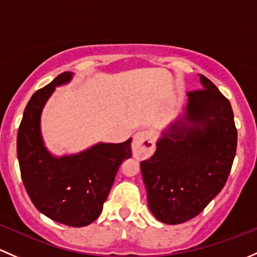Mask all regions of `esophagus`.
Wrapping results in <instances>:
<instances>
[{
    "mask_svg": "<svg viewBox=\"0 0 257 257\" xmlns=\"http://www.w3.org/2000/svg\"><path fill=\"white\" fill-rule=\"evenodd\" d=\"M155 150V135L152 131L144 130L135 134L134 141H132V153L134 157L148 158Z\"/></svg>",
    "mask_w": 257,
    "mask_h": 257,
    "instance_id": "esophagus-1",
    "label": "esophagus"
}]
</instances>
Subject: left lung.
I'll return each mask as SVG.
<instances>
[{"mask_svg": "<svg viewBox=\"0 0 257 257\" xmlns=\"http://www.w3.org/2000/svg\"><path fill=\"white\" fill-rule=\"evenodd\" d=\"M202 89L187 92L183 118L141 162L148 208L165 224H182L204 210L225 186L237 131L229 100L199 74Z\"/></svg>", "mask_w": 257, "mask_h": 257, "instance_id": "1", "label": "left lung"}]
</instances>
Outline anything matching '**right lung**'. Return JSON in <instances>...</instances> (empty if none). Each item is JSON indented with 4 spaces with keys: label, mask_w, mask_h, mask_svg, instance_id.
I'll use <instances>...</instances> for the list:
<instances>
[{
    "label": "right lung",
    "mask_w": 257,
    "mask_h": 257,
    "mask_svg": "<svg viewBox=\"0 0 257 257\" xmlns=\"http://www.w3.org/2000/svg\"><path fill=\"white\" fill-rule=\"evenodd\" d=\"M73 73L59 74L37 90L26 106L17 135V156L23 184L34 207L68 226H86L102 211L117 169L132 156L131 141L97 144L73 156L54 157L44 147L41 113L55 86L70 81Z\"/></svg>",
    "instance_id": "right-lung-1"
}]
</instances>
